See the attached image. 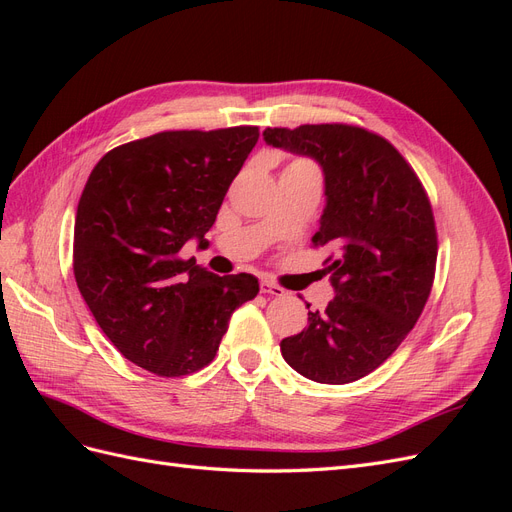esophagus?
<instances>
[{"label": "esophagus", "instance_id": "1", "mask_svg": "<svg viewBox=\"0 0 512 512\" xmlns=\"http://www.w3.org/2000/svg\"><path fill=\"white\" fill-rule=\"evenodd\" d=\"M260 292L269 294V297H284V294H286V290L282 286H277V284L267 282V280L260 282Z\"/></svg>", "mask_w": 512, "mask_h": 512}]
</instances>
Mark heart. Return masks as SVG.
<instances>
[{
	"instance_id": "obj_1",
	"label": "heart",
	"mask_w": 512,
	"mask_h": 512,
	"mask_svg": "<svg viewBox=\"0 0 512 512\" xmlns=\"http://www.w3.org/2000/svg\"><path fill=\"white\" fill-rule=\"evenodd\" d=\"M292 164H307V162H305V160H294Z\"/></svg>"
}]
</instances>
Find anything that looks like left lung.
<instances>
[{"label":"left lung","instance_id":"8db88e82","mask_svg":"<svg viewBox=\"0 0 512 512\" xmlns=\"http://www.w3.org/2000/svg\"><path fill=\"white\" fill-rule=\"evenodd\" d=\"M262 136L314 158L327 185L312 245L331 247L324 265L335 299L307 314L305 331L282 339V356L314 382L361 380L399 348L429 299L438 260L429 196L406 158L361 126L305 123Z\"/></svg>","mask_w":512,"mask_h":512}]
</instances>
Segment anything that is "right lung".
Returning a JSON list of instances; mask_svg holds the SVG:
<instances>
[{
    "label": "right lung",
    "mask_w": 512,
    "mask_h": 512,
    "mask_svg": "<svg viewBox=\"0 0 512 512\" xmlns=\"http://www.w3.org/2000/svg\"><path fill=\"white\" fill-rule=\"evenodd\" d=\"M258 126L166 130L119 145L91 170L74 222L72 269L104 335L162 378L207 367L254 275H215L179 252L205 241Z\"/></svg>",
    "instance_id": "1"
}]
</instances>
